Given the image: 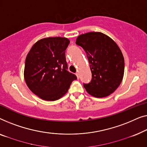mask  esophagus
Here are the masks:
<instances>
[{
  "mask_svg": "<svg viewBox=\"0 0 147 147\" xmlns=\"http://www.w3.org/2000/svg\"><path fill=\"white\" fill-rule=\"evenodd\" d=\"M76 77H77V78L78 79V78H79V74H78V73H76Z\"/></svg>",
  "mask_w": 147,
  "mask_h": 147,
  "instance_id": "1",
  "label": "esophagus"
}]
</instances>
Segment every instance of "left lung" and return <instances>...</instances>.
<instances>
[{
    "mask_svg": "<svg viewBox=\"0 0 147 147\" xmlns=\"http://www.w3.org/2000/svg\"><path fill=\"white\" fill-rule=\"evenodd\" d=\"M76 44L87 55L92 80L84 84L86 92L96 98L108 96L123 80L125 61L121 49L112 38L100 32H90L77 37Z\"/></svg>",
    "mask_w": 147,
    "mask_h": 147,
    "instance_id": "obj_1",
    "label": "left lung"
}]
</instances>
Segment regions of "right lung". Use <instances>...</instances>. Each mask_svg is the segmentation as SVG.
Here are the masks:
<instances>
[{
	"instance_id": "right-lung-1",
	"label": "right lung",
	"mask_w": 147,
	"mask_h": 147,
	"mask_svg": "<svg viewBox=\"0 0 147 147\" xmlns=\"http://www.w3.org/2000/svg\"><path fill=\"white\" fill-rule=\"evenodd\" d=\"M65 37H47L33 45L26 56L24 78L28 88L45 100H59L67 93L76 75L67 71Z\"/></svg>"
}]
</instances>
